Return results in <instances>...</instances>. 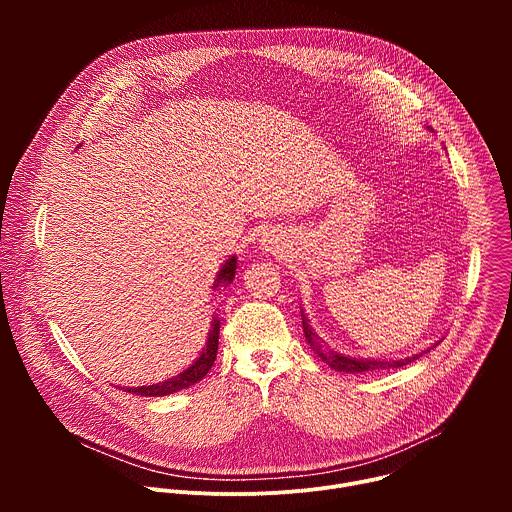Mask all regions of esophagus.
Instances as JSON below:
<instances>
[{
    "mask_svg": "<svg viewBox=\"0 0 512 512\" xmlns=\"http://www.w3.org/2000/svg\"><path fill=\"white\" fill-rule=\"evenodd\" d=\"M259 247L265 251V253H279L285 249V239L281 233L277 231H269L265 233L261 239H259Z\"/></svg>",
    "mask_w": 512,
    "mask_h": 512,
    "instance_id": "obj_1",
    "label": "esophagus"
}]
</instances>
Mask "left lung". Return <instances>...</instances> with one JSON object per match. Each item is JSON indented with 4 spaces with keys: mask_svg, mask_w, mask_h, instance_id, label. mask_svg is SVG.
Here are the masks:
<instances>
[{
    "mask_svg": "<svg viewBox=\"0 0 512 512\" xmlns=\"http://www.w3.org/2000/svg\"><path fill=\"white\" fill-rule=\"evenodd\" d=\"M302 326H304V334H306V340L308 344L318 352V356L328 364V367H332L334 371H340V373H369V371H387V369H399V367H405V364L413 362L415 358L423 356L427 350H421L419 354H413V356H407V358H401V360H375V358H354V356H346V354H340L336 350H328L324 348L320 342H318V336L316 332L310 328L306 316L302 314Z\"/></svg>",
    "mask_w": 512,
    "mask_h": 512,
    "instance_id": "left-lung-1",
    "label": "left lung"
}]
</instances>
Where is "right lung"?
<instances>
[{
	"mask_svg": "<svg viewBox=\"0 0 512 512\" xmlns=\"http://www.w3.org/2000/svg\"><path fill=\"white\" fill-rule=\"evenodd\" d=\"M235 271H237V257L233 255L231 259H227V263L223 265V269L218 271L216 279H214V289L218 285H229L235 279ZM218 332H221V320L214 318L208 330V340L206 346L202 348L200 356L190 364V367L182 373H178L172 379H166L162 383L156 385H141V387H121L125 393H133L139 397H164V395H172L178 393L182 389L192 387L194 383L202 381L206 377V373L212 369L216 352H218Z\"/></svg>",
	"mask_w": 512,
	"mask_h": 512,
	"instance_id": "1",
	"label": "right lung"
}]
</instances>
